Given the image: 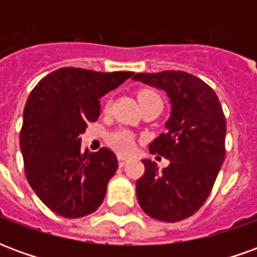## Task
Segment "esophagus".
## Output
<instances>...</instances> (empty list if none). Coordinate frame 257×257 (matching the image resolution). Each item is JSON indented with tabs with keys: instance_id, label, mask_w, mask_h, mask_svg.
Wrapping results in <instances>:
<instances>
[{
	"instance_id": "obj_1",
	"label": "esophagus",
	"mask_w": 257,
	"mask_h": 257,
	"mask_svg": "<svg viewBox=\"0 0 257 257\" xmlns=\"http://www.w3.org/2000/svg\"><path fill=\"white\" fill-rule=\"evenodd\" d=\"M128 161L129 160L128 158H125V157H122V156L118 157V165H119V167H123V165H125V164H126Z\"/></svg>"
}]
</instances>
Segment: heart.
Returning <instances> with one entry per match:
<instances>
[{
  "mask_svg": "<svg viewBox=\"0 0 257 257\" xmlns=\"http://www.w3.org/2000/svg\"><path fill=\"white\" fill-rule=\"evenodd\" d=\"M153 99H160L156 92H153L150 89H143L140 90L139 95H138V100L139 103L146 100H153ZM108 142L110 145L121 154H126V153H131L134 150L135 146V139L134 135L131 134L129 131H125V129H121V131H117V132H112L110 136H108Z\"/></svg>",
  "mask_w": 257,
  "mask_h": 257,
  "instance_id": "1",
  "label": "heart"
}]
</instances>
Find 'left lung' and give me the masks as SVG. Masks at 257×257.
Wrapping results in <instances>:
<instances>
[{
  "label": "left lung",
  "instance_id": "left-lung-1",
  "mask_svg": "<svg viewBox=\"0 0 257 257\" xmlns=\"http://www.w3.org/2000/svg\"><path fill=\"white\" fill-rule=\"evenodd\" d=\"M134 81L164 90L171 103L165 134L150 153L167 157L164 169L143 160L145 175L136 182L142 209L157 220L180 221L204 205L224 161L226 118L217 96L193 74L184 71L138 73Z\"/></svg>",
  "mask_w": 257,
  "mask_h": 257
}]
</instances>
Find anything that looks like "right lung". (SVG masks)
<instances>
[{"mask_svg": "<svg viewBox=\"0 0 257 257\" xmlns=\"http://www.w3.org/2000/svg\"><path fill=\"white\" fill-rule=\"evenodd\" d=\"M134 75L63 67L31 90L23 111L20 150L26 178L37 197L55 213L75 219L95 212L117 172L108 149H81L86 123L100 114V99Z\"/></svg>", "mask_w": 257, "mask_h": 257, "instance_id": "add662e5", "label": "right lung"}]
</instances>
